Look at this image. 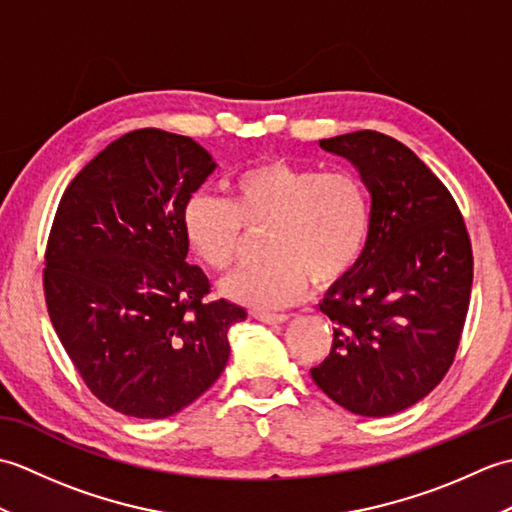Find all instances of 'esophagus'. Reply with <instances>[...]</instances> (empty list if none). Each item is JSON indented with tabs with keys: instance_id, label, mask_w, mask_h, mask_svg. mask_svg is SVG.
I'll list each match as a JSON object with an SVG mask.
<instances>
[{
	"instance_id": "34e87169",
	"label": "esophagus",
	"mask_w": 512,
	"mask_h": 512,
	"mask_svg": "<svg viewBox=\"0 0 512 512\" xmlns=\"http://www.w3.org/2000/svg\"><path fill=\"white\" fill-rule=\"evenodd\" d=\"M253 317L257 321L262 323H268V325H281L288 321V314H270V312H253Z\"/></svg>"
}]
</instances>
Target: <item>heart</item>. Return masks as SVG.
<instances>
[{
    "label": "heart",
    "mask_w": 512,
    "mask_h": 512,
    "mask_svg": "<svg viewBox=\"0 0 512 512\" xmlns=\"http://www.w3.org/2000/svg\"><path fill=\"white\" fill-rule=\"evenodd\" d=\"M182 231L200 262L217 273L235 264L246 233H264L268 264L228 277L222 292L255 310L297 303L312 281L339 284L361 262L372 233V200L354 173L268 158L231 180V200L193 193Z\"/></svg>",
    "instance_id": "b5f03b06"
}]
</instances>
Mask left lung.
Instances as JSON below:
<instances>
[{
	"mask_svg": "<svg viewBox=\"0 0 512 512\" xmlns=\"http://www.w3.org/2000/svg\"><path fill=\"white\" fill-rule=\"evenodd\" d=\"M319 147L358 171L372 233L361 262L319 303L336 328L310 374L343 409L391 416L431 394L453 363L473 286L471 239L447 187L398 140L361 129Z\"/></svg>",
	"mask_w": 512,
	"mask_h": 512,
	"instance_id": "8db88e82",
	"label": "left lung"
}]
</instances>
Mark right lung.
<instances>
[{
	"instance_id": "1",
	"label": "right lung",
	"mask_w": 512,
	"mask_h": 512,
	"mask_svg": "<svg viewBox=\"0 0 512 512\" xmlns=\"http://www.w3.org/2000/svg\"><path fill=\"white\" fill-rule=\"evenodd\" d=\"M189 136L136 129L65 189L48 239L50 321L85 385L132 418H167L224 372L228 330L246 310L204 303L187 262L182 209L215 171Z\"/></svg>"
}]
</instances>
